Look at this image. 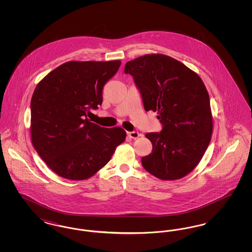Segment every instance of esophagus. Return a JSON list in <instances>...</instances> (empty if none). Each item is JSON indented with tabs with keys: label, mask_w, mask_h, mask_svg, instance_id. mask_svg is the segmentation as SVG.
I'll return each instance as SVG.
<instances>
[{
	"label": "esophagus",
	"mask_w": 252,
	"mask_h": 252,
	"mask_svg": "<svg viewBox=\"0 0 252 252\" xmlns=\"http://www.w3.org/2000/svg\"><path fill=\"white\" fill-rule=\"evenodd\" d=\"M127 135H128L131 139H138V138L141 136V134L137 131L127 132Z\"/></svg>",
	"instance_id": "1"
}]
</instances>
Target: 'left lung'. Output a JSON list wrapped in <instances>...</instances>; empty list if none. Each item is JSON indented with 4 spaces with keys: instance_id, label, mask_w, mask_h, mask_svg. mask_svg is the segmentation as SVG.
I'll list each match as a JSON object with an SVG mask.
<instances>
[{
    "instance_id": "left-lung-1",
    "label": "left lung",
    "mask_w": 252,
    "mask_h": 252,
    "mask_svg": "<svg viewBox=\"0 0 252 252\" xmlns=\"http://www.w3.org/2000/svg\"><path fill=\"white\" fill-rule=\"evenodd\" d=\"M125 73L133 76L146 111H158L160 132L145 137L152 152L142 158L144 169L163 180L185 177L199 163L211 142L210 97L197 73L165 55H145L128 61Z\"/></svg>"
}]
</instances>
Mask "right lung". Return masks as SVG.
Listing matches in <instances>:
<instances>
[{
  "instance_id": "add662e5",
  "label": "right lung",
  "mask_w": 252,
  "mask_h": 252,
  "mask_svg": "<svg viewBox=\"0 0 252 252\" xmlns=\"http://www.w3.org/2000/svg\"><path fill=\"white\" fill-rule=\"evenodd\" d=\"M120 66V60L69 61L36 86L31 99L32 144L60 177L91 178L125 142L123 128L101 127L87 118L101 106L104 85Z\"/></svg>"
}]
</instances>
